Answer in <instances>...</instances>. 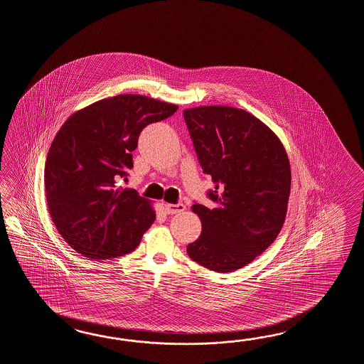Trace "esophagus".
<instances>
[{
	"label": "esophagus",
	"mask_w": 364,
	"mask_h": 364,
	"mask_svg": "<svg viewBox=\"0 0 364 364\" xmlns=\"http://www.w3.org/2000/svg\"><path fill=\"white\" fill-rule=\"evenodd\" d=\"M186 209L184 204H164V210L167 214H176Z\"/></svg>",
	"instance_id": "esophagus-1"
}]
</instances>
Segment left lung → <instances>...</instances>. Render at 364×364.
<instances>
[{"instance_id": "1", "label": "left lung", "mask_w": 364, "mask_h": 364, "mask_svg": "<svg viewBox=\"0 0 364 364\" xmlns=\"http://www.w3.org/2000/svg\"><path fill=\"white\" fill-rule=\"evenodd\" d=\"M198 161L212 176L215 203L192 206L201 220L192 260L215 272H234L260 255L283 228L291 166L283 143L257 117L231 107L184 110Z\"/></svg>"}]
</instances>
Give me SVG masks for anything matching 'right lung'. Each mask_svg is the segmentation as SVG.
Masks as SVG:
<instances>
[{
	"instance_id": "right-lung-1",
	"label": "right lung",
	"mask_w": 364,
	"mask_h": 364,
	"mask_svg": "<svg viewBox=\"0 0 364 364\" xmlns=\"http://www.w3.org/2000/svg\"><path fill=\"white\" fill-rule=\"evenodd\" d=\"M176 110L141 95H119L77 110L55 135L46 160L47 206L60 235L82 257L129 254L155 221L150 200L116 184L133 168L143 129Z\"/></svg>"
}]
</instances>
